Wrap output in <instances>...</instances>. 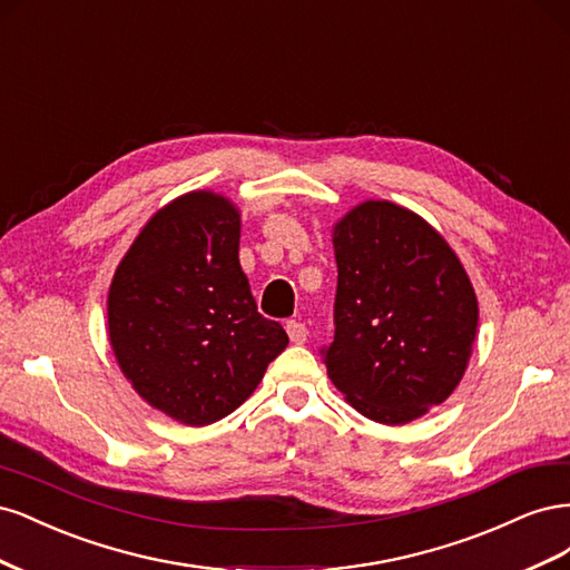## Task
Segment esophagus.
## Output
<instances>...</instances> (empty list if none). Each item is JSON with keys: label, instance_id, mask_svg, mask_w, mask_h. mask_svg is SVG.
I'll use <instances>...</instances> for the list:
<instances>
[{"label": "esophagus", "instance_id": "esophagus-1", "mask_svg": "<svg viewBox=\"0 0 570 570\" xmlns=\"http://www.w3.org/2000/svg\"><path fill=\"white\" fill-rule=\"evenodd\" d=\"M285 331H287L289 340L295 342V344H304V342H306V335H308V331H306V325H304V323H299V321H287Z\"/></svg>", "mask_w": 570, "mask_h": 570}]
</instances>
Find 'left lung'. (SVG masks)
I'll return each instance as SVG.
<instances>
[{
  "label": "left lung",
  "mask_w": 570,
  "mask_h": 570,
  "mask_svg": "<svg viewBox=\"0 0 570 570\" xmlns=\"http://www.w3.org/2000/svg\"><path fill=\"white\" fill-rule=\"evenodd\" d=\"M335 337L321 347L333 385L366 419L400 425L454 392L469 364L478 299L461 262L428 223L366 202L333 233Z\"/></svg>",
  "instance_id": "1"
}]
</instances>
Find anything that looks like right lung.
<instances>
[{
	"label": "right lung",
	"mask_w": 570,
	"mask_h": 570,
	"mask_svg": "<svg viewBox=\"0 0 570 570\" xmlns=\"http://www.w3.org/2000/svg\"><path fill=\"white\" fill-rule=\"evenodd\" d=\"M237 252L235 206L189 193L151 216L109 289L120 371L187 425L226 419L289 342L278 321L258 314Z\"/></svg>",
	"instance_id": "right-lung-1"
}]
</instances>
